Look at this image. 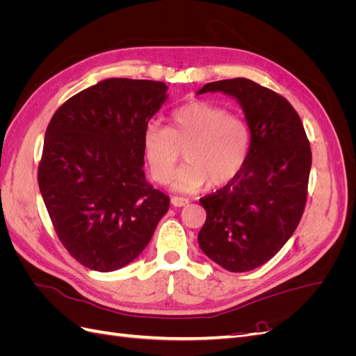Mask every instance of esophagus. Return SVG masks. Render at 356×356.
Here are the masks:
<instances>
[{
  "label": "esophagus",
  "instance_id": "1",
  "mask_svg": "<svg viewBox=\"0 0 356 356\" xmlns=\"http://www.w3.org/2000/svg\"><path fill=\"white\" fill-rule=\"evenodd\" d=\"M170 203L174 204L175 208H182V207H186V204H188V199H186V197H178V196H174L170 199Z\"/></svg>",
  "mask_w": 356,
  "mask_h": 356
}]
</instances>
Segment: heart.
Returning a JSON list of instances; mask_svg holds the SVG:
<instances>
[{"mask_svg":"<svg viewBox=\"0 0 356 356\" xmlns=\"http://www.w3.org/2000/svg\"><path fill=\"white\" fill-rule=\"evenodd\" d=\"M250 129L241 115L195 99L170 113L169 129L149 123L143 134V152L149 175L165 184L182 149L187 163L172 178L170 188L195 193L208 182L217 187L238 177L250 153Z\"/></svg>","mask_w":356,"mask_h":356,"instance_id":"1","label":"heart"}]
</instances>
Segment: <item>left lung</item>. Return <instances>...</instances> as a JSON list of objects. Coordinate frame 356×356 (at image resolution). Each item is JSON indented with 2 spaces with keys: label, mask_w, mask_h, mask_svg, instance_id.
<instances>
[{
  "label": "left lung",
  "mask_w": 356,
  "mask_h": 356,
  "mask_svg": "<svg viewBox=\"0 0 356 356\" xmlns=\"http://www.w3.org/2000/svg\"><path fill=\"white\" fill-rule=\"evenodd\" d=\"M208 92L239 102L251 141L238 177L200 199L207 221L197 241L225 270L250 272L275 257L297 229L307 197L310 144L297 111L276 92L248 79L208 83L196 95Z\"/></svg>",
  "instance_id": "obj_1"
}]
</instances>
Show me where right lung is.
<instances>
[{"label": "right lung", "mask_w": 356, "mask_h": 356, "mask_svg": "<svg viewBox=\"0 0 356 356\" xmlns=\"http://www.w3.org/2000/svg\"><path fill=\"white\" fill-rule=\"evenodd\" d=\"M166 92L163 81L106 79L74 95L47 126L41 196L62 245L92 270L132 263L169 209L143 169L144 129Z\"/></svg>", "instance_id": "add662e5"}]
</instances>
